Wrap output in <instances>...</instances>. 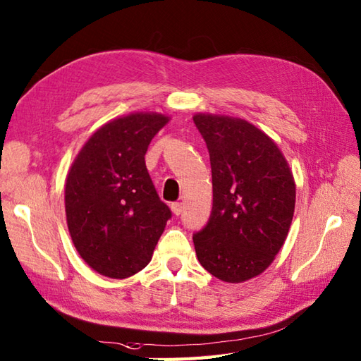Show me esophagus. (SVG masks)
I'll use <instances>...</instances> for the list:
<instances>
[{
	"mask_svg": "<svg viewBox=\"0 0 361 361\" xmlns=\"http://www.w3.org/2000/svg\"><path fill=\"white\" fill-rule=\"evenodd\" d=\"M171 212H173L176 216H179V214L183 212V204H182V202H173V204H171Z\"/></svg>",
	"mask_w": 361,
	"mask_h": 361,
	"instance_id": "esophagus-1",
	"label": "esophagus"
}]
</instances>
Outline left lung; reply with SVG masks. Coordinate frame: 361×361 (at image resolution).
<instances>
[{
    "mask_svg": "<svg viewBox=\"0 0 361 361\" xmlns=\"http://www.w3.org/2000/svg\"><path fill=\"white\" fill-rule=\"evenodd\" d=\"M210 153L213 208L193 236L201 266L224 283L261 275L281 250L295 212L289 164L269 135L244 118L193 116Z\"/></svg>",
    "mask_w": 361,
    "mask_h": 361,
    "instance_id": "8db88e82",
    "label": "left lung"
}]
</instances>
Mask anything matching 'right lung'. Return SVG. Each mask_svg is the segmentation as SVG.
Segmentation results:
<instances>
[{
  "label": "right lung",
  "mask_w": 361,
  "mask_h": 361,
  "mask_svg": "<svg viewBox=\"0 0 361 361\" xmlns=\"http://www.w3.org/2000/svg\"><path fill=\"white\" fill-rule=\"evenodd\" d=\"M168 122L170 117L159 113L109 120L69 168V235L82 259L103 276L123 279L147 267L171 218L145 165L149 142Z\"/></svg>",
  "instance_id": "obj_1"
}]
</instances>
